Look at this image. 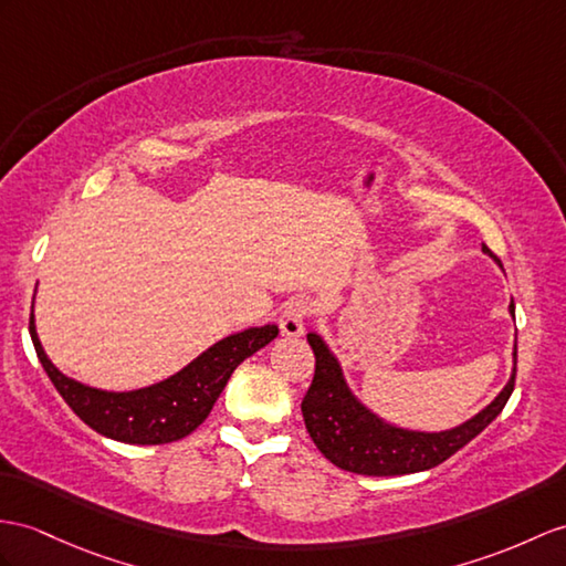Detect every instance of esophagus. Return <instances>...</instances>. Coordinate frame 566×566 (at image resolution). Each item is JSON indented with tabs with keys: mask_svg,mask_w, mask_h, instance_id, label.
Instances as JSON below:
<instances>
[{
	"mask_svg": "<svg viewBox=\"0 0 566 566\" xmlns=\"http://www.w3.org/2000/svg\"><path fill=\"white\" fill-rule=\"evenodd\" d=\"M312 314V305L307 300H293L291 305H285V310L279 316V326L281 334L287 338H295L305 334V322Z\"/></svg>",
	"mask_w": 566,
	"mask_h": 566,
	"instance_id": "obj_1",
	"label": "esophagus"
}]
</instances>
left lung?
Instances as JSON below:
<instances>
[{"mask_svg": "<svg viewBox=\"0 0 566 566\" xmlns=\"http://www.w3.org/2000/svg\"><path fill=\"white\" fill-rule=\"evenodd\" d=\"M482 252L490 254V247L482 244ZM514 316V300L509 305ZM314 350V379L302 398V418L307 432L324 457L343 468V471L360 475H408L430 471L444 463L471 439H475L485 427L500 416L509 396L514 391L516 379V346H514V371L506 387L494 401L482 408L478 416L459 427L444 432H418L403 430L377 418L365 408L343 379V369L334 353L328 350L322 336L307 334Z\"/></svg>", "mask_w": 566, "mask_h": 566, "instance_id": "8db88e82", "label": "left lung"}]
</instances>
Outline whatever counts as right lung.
<instances>
[{
	"instance_id": "right-lung-1",
	"label": "right lung",
	"mask_w": 566,
	"mask_h": 566,
	"mask_svg": "<svg viewBox=\"0 0 566 566\" xmlns=\"http://www.w3.org/2000/svg\"><path fill=\"white\" fill-rule=\"evenodd\" d=\"M31 338L50 381L91 430L124 444H168L191 434L209 418L235 367L279 336V326H254L213 343L177 375L136 391L86 387L50 363L31 312Z\"/></svg>"
}]
</instances>
